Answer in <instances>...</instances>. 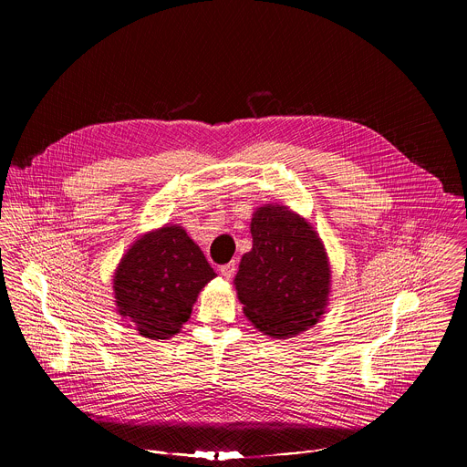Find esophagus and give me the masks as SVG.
Returning a JSON list of instances; mask_svg holds the SVG:
<instances>
[{
  "label": "esophagus",
  "instance_id": "esophagus-1",
  "mask_svg": "<svg viewBox=\"0 0 467 467\" xmlns=\"http://www.w3.org/2000/svg\"><path fill=\"white\" fill-rule=\"evenodd\" d=\"M220 274L227 279V281H231L233 277H234V274H236V264L234 262H229V264H223L222 268H220Z\"/></svg>",
  "mask_w": 467,
  "mask_h": 467
}]
</instances>
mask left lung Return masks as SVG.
I'll return each instance as SVG.
<instances>
[{"instance_id":"8db88e82","label":"left lung","mask_w":467,"mask_h":467,"mask_svg":"<svg viewBox=\"0 0 467 467\" xmlns=\"http://www.w3.org/2000/svg\"><path fill=\"white\" fill-rule=\"evenodd\" d=\"M249 229L253 247L242 256L234 277L244 314L264 335L294 338L327 310V249L310 222L286 205L258 207Z\"/></svg>"}]
</instances>
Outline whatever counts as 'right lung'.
Returning a JSON list of instances; mask_svg holds the SVG:
<instances>
[{"label": "right lung", "instance_id": "add662e5", "mask_svg": "<svg viewBox=\"0 0 467 467\" xmlns=\"http://www.w3.org/2000/svg\"><path fill=\"white\" fill-rule=\"evenodd\" d=\"M214 277L199 245L168 223L139 236L121 256L112 279L116 310L140 337L170 340Z\"/></svg>", "mask_w": 467, "mask_h": 467}]
</instances>
